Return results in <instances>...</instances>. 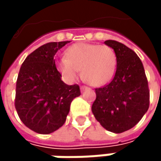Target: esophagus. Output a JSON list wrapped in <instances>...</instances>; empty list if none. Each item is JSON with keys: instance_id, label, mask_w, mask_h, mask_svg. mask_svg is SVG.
<instances>
[{"instance_id": "obj_1", "label": "esophagus", "mask_w": 161, "mask_h": 161, "mask_svg": "<svg viewBox=\"0 0 161 161\" xmlns=\"http://www.w3.org/2000/svg\"><path fill=\"white\" fill-rule=\"evenodd\" d=\"M86 88H87V86H80L81 91H84V90H86Z\"/></svg>"}]
</instances>
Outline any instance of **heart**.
Returning <instances> with one entry per match:
<instances>
[{
    "label": "heart",
    "mask_w": 161,
    "mask_h": 161,
    "mask_svg": "<svg viewBox=\"0 0 161 161\" xmlns=\"http://www.w3.org/2000/svg\"><path fill=\"white\" fill-rule=\"evenodd\" d=\"M56 67L65 80L75 81L81 70L82 78L86 83L100 86L114 76L116 55L108 46L79 43L66 49L64 58L56 61Z\"/></svg>",
    "instance_id": "b5f03b06"
}]
</instances>
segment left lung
Here are the masks:
<instances>
[{
  "label": "left lung",
  "mask_w": 161,
  "mask_h": 161,
  "mask_svg": "<svg viewBox=\"0 0 161 161\" xmlns=\"http://www.w3.org/2000/svg\"><path fill=\"white\" fill-rule=\"evenodd\" d=\"M104 44L116 55V71L109 84L95 88L91 110L105 130L121 133L133 128L147 112L148 82L143 63L133 50L114 40Z\"/></svg>",
  "instance_id": "1"
}]
</instances>
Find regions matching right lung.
<instances>
[{
  "label": "right lung",
  "instance_id": "obj_1",
  "mask_svg": "<svg viewBox=\"0 0 161 161\" xmlns=\"http://www.w3.org/2000/svg\"><path fill=\"white\" fill-rule=\"evenodd\" d=\"M69 41L47 43L31 53L22 63L16 80L15 107L23 124L49 134L66 121L72 101L80 96L78 85L60 79L54 56Z\"/></svg>",
  "mask_w": 161,
  "mask_h": 161
}]
</instances>
